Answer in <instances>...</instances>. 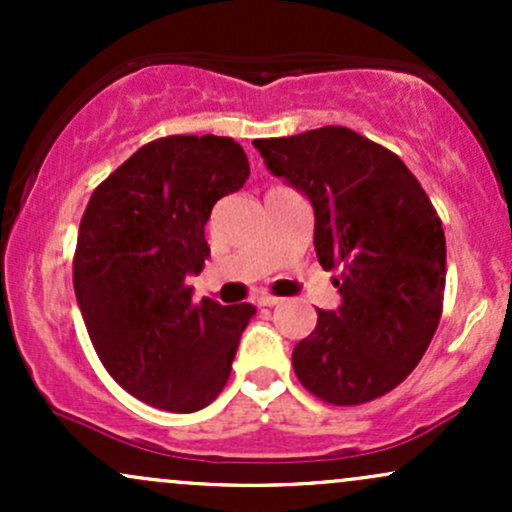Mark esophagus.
Wrapping results in <instances>:
<instances>
[{
  "instance_id": "obj_1",
  "label": "esophagus",
  "mask_w": 512,
  "mask_h": 512,
  "mask_svg": "<svg viewBox=\"0 0 512 512\" xmlns=\"http://www.w3.org/2000/svg\"><path fill=\"white\" fill-rule=\"evenodd\" d=\"M281 303V298H276V296H262L260 298V305H267V308H274V305H279Z\"/></svg>"
}]
</instances>
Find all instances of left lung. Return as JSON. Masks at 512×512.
Returning a JSON list of instances; mask_svg holds the SVG:
<instances>
[{
	"instance_id": "1",
	"label": "left lung",
	"mask_w": 512,
	"mask_h": 512,
	"mask_svg": "<svg viewBox=\"0 0 512 512\" xmlns=\"http://www.w3.org/2000/svg\"><path fill=\"white\" fill-rule=\"evenodd\" d=\"M252 146L313 207L322 267L342 269L339 308L317 310L315 330L293 349L298 380L339 407L395 390L443 310L445 233L424 187L399 156L346 127Z\"/></svg>"
}]
</instances>
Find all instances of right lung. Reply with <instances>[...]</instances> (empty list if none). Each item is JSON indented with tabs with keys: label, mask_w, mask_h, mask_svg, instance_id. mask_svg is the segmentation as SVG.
Wrapping results in <instances>:
<instances>
[{
	"label": "right lung",
	"mask_w": 512,
	"mask_h": 512,
	"mask_svg": "<svg viewBox=\"0 0 512 512\" xmlns=\"http://www.w3.org/2000/svg\"><path fill=\"white\" fill-rule=\"evenodd\" d=\"M250 178L231 137L178 134L132 154L93 192L79 226L74 293L115 383L156 409L192 414L231 375L255 305L192 301L211 209Z\"/></svg>",
	"instance_id": "right-lung-1"
}]
</instances>
